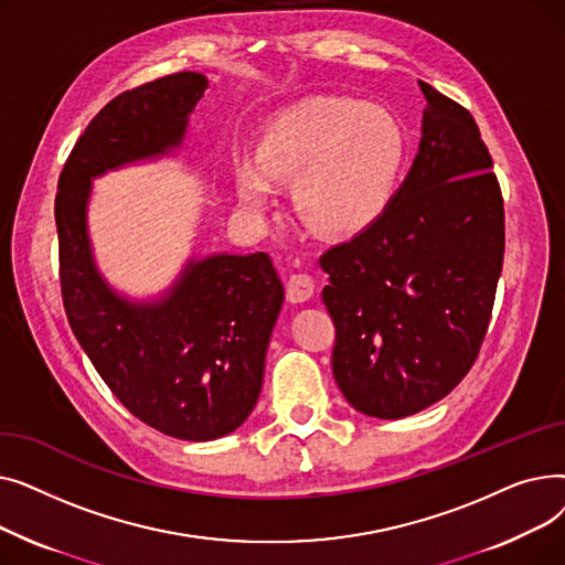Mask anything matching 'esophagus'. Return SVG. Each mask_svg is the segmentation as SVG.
<instances>
[{"mask_svg": "<svg viewBox=\"0 0 565 565\" xmlns=\"http://www.w3.org/2000/svg\"><path fill=\"white\" fill-rule=\"evenodd\" d=\"M313 292H316V284L309 275H292L286 284V298L292 305L311 300Z\"/></svg>", "mask_w": 565, "mask_h": 565, "instance_id": "obj_1", "label": "esophagus"}]
</instances>
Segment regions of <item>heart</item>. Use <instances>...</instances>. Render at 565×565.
Segmentation results:
<instances>
[{"instance_id":"obj_1","label":"heart","mask_w":565,"mask_h":565,"mask_svg":"<svg viewBox=\"0 0 565 565\" xmlns=\"http://www.w3.org/2000/svg\"><path fill=\"white\" fill-rule=\"evenodd\" d=\"M405 162V132L382 107L309 96L279 109L235 169L237 203L265 215L277 181L290 183L298 220L324 237H352L387 211Z\"/></svg>"}]
</instances>
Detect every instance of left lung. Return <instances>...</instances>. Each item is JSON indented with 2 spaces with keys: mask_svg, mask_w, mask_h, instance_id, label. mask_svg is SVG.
Returning <instances> with one entry per match:
<instances>
[{
  "mask_svg": "<svg viewBox=\"0 0 565 565\" xmlns=\"http://www.w3.org/2000/svg\"><path fill=\"white\" fill-rule=\"evenodd\" d=\"M419 151L382 217L320 256L345 401L403 419L467 375L488 332L503 263V201L473 116L419 82Z\"/></svg>",
  "mask_w": 565,
  "mask_h": 565,
  "instance_id": "left-lung-1",
  "label": "left lung"
}]
</instances>
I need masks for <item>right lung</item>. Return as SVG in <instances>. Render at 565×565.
<instances>
[{
	"label": "right lung",
	"mask_w": 565,
	"mask_h": 565,
	"mask_svg": "<svg viewBox=\"0 0 565 565\" xmlns=\"http://www.w3.org/2000/svg\"><path fill=\"white\" fill-rule=\"evenodd\" d=\"M207 79L183 71L107 103L71 151L54 201L66 316L111 394L151 428L211 441L252 414L284 284L265 252L192 256L153 300L103 277L88 237L94 178L183 146Z\"/></svg>",
	"instance_id": "add662e5"
}]
</instances>
